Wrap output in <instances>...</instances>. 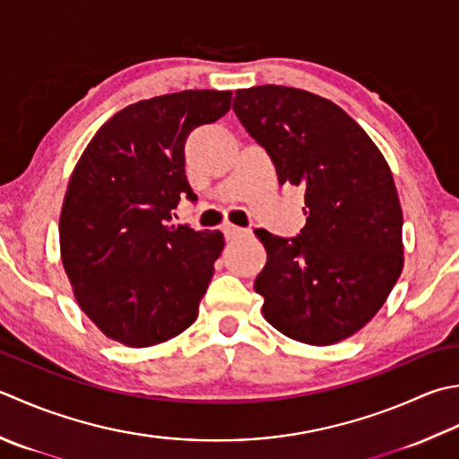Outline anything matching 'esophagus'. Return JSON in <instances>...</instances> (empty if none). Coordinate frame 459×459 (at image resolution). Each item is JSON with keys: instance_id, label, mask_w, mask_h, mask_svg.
<instances>
[{"instance_id": "esophagus-1", "label": "esophagus", "mask_w": 459, "mask_h": 459, "mask_svg": "<svg viewBox=\"0 0 459 459\" xmlns=\"http://www.w3.org/2000/svg\"><path fill=\"white\" fill-rule=\"evenodd\" d=\"M222 232H224V237H227V240H235L238 237L247 235L245 229H240V227H237V224H230V222L222 224Z\"/></svg>"}]
</instances>
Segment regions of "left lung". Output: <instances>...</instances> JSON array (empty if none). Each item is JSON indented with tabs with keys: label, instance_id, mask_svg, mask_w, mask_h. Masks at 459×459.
<instances>
[{
	"label": "left lung",
	"instance_id": "1",
	"mask_svg": "<svg viewBox=\"0 0 459 459\" xmlns=\"http://www.w3.org/2000/svg\"><path fill=\"white\" fill-rule=\"evenodd\" d=\"M276 167L304 186L307 224L292 238L258 229L268 253L255 290L271 325L304 344L352 336L388 299L403 266L402 206L380 149L344 109L302 89H238L232 103Z\"/></svg>",
	"mask_w": 459,
	"mask_h": 459
}]
</instances>
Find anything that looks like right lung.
<instances>
[{
  "label": "right lung",
  "instance_id": "obj_1",
  "mask_svg": "<svg viewBox=\"0 0 459 459\" xmlns=\"http://www.w3.org/2000/svg\"><path fill=\"white\" fill-rule=\"evenodd\" d=\"M230 91H181L113 115L81 155L59 219L63 268L75 299L105 336L131 348L181 334L221 256V230L173 224L188 133L230 109Z\"/></svg>",
  "mask_w": 459,
  "mask_h": 459
}]
</instances>
